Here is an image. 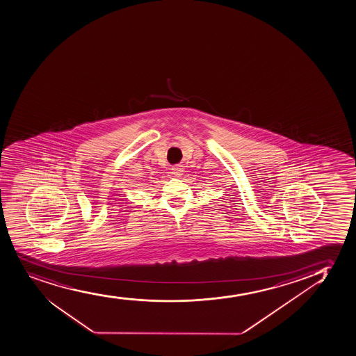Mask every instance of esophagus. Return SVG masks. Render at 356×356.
I'll use <instances>...</instances> for the list:
<instances>
[{
	"mask_svg": "<svg viewBox=\"0 0 356 356\" xmlns=\"http://www.w3.org/2000/svg\"><path fill=\"white\" fill-rule=\"evenodd\" d=\"M172 172L175 176L182 175V172H184V168H182V165H172Z\"/></svg>",
	"mask_w": 356,
	"mask_h": 356,
	"instance_id": "1",
	"label": "esophagus"
}]
</instances>
